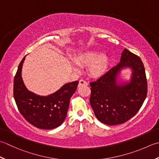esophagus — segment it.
<instances>
[{
  "label": "esophagus",
  "instance_id": "obj_1",
  "mask_svg": "<svg viewBox=\"0 0 159 159\" xmlns=\"http://www.w3.org/2000/svg\"><path fill=\"white\" fill-rule=\"evenodd\" d=\"M88 85V83H87L85 80H84L83 79L80 80H79V87H82V86H87Z\"/></svg>",
  "mask_w": 159,
  "mask_h": 159
}]
</instances>
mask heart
<instances>
[{"label":"heart","instance_id":"1","mask_svg":"<svg viewBox=\"0 0 159 159\" xmlns=\"http://www.w3.org/2000/svg\"><path fill=\"white\" fill-rule=\"evenodd\" d=\"M74 66H88L89 75L94 78L101 77L106 72L110 65V57L106 53H101L97 49H90L74 58Z\"/></svg>","mask_w":159,"mask_h":159}]
</instances>
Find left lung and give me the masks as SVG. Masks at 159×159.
Masks as SVG:
<instances>
[{
	"instance_id": "obj_1",
	"label": "left lung",
	"mask_w": 159,
	"mask_h": 159,
	"mask_svg": "<svg viewBox=\"0 0 159 159\" xmlns=\"http://www.w3.org/2000/svg\"><path fill=\"white\" fill-rule=\"evenodd\" d=\"M126 68L132 70L130 79L122 82L118 77ZM91 86L90 105L97 119L109 125H119L138 112L145 100L148 83L141 59L125 49L116 66Z\"/></svg>"
}]
</instances>
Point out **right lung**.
<instances>
[{
  "mask_svg": "<svg viewBox=\"0 0 159 159\" xmlns=\"http://www.w3.org/2000/svg\"><path fill=\"white\" fill-rule=\"evenodd\" d=\"M25 57L18 65L14 80V97L18 110L28 122L37 128L51 129L60 126L67 116L70 101L79 81L65 84L53 94L40 96L27 89L22 79Z\"/></svg>",
  "mask_w": 159,
  "mask_h": 159,
  "instance_id": "add662e5",
  "label": "right lung"
}]
</instances>
